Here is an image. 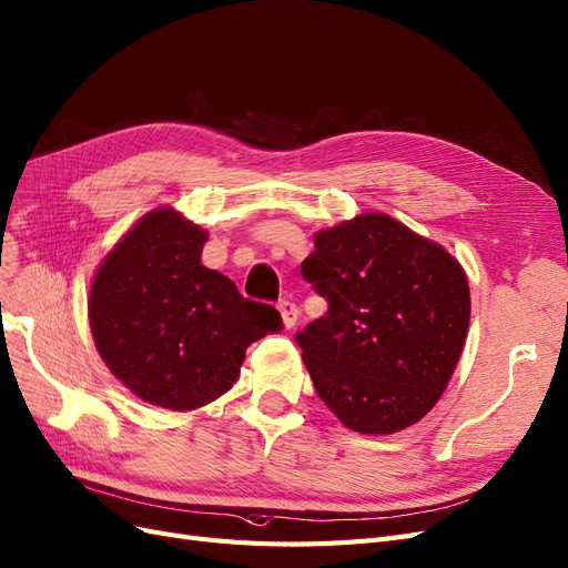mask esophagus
I'll list each match as a JSON object with an SVG mask.
<instances>
[{"instance_id":"34e87169","label":"esophagus","mask_w":568,"mask_h":568,"mask_svg":"<svg viewBox=\"0 0 568 568\" xmlns=\"http://www.w3.org/2000/svg\"><path fill=\"white\" fill-rule=\"evenodd\" d=\"M278 311L283 316V323L285 327H295L297 325V318H300V308L295 302H287V300H281L278 302Z\"/></svg>"}]
</instances>
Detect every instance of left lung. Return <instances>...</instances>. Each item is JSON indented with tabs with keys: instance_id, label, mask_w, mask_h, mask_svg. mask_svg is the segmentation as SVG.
<instances>
[{
	"instance_id": "obj_1",
	"label": "left lung",
	"mask_w": 568,
	"mask_h": 568,
	"mask_svg": "<svg viewBox=\"0 0 568 568\" xmlns=\"http://www.w3.org/2000/svg\"><path fill=\"white\" fill-rule=\"evenodd\" d=\"M302 276L327 300L297 332L321 400L365 435L403 430L435 407L460 358L470 290L449 252L367 213L323 229Z\"/></svg>"
}]
</instances>
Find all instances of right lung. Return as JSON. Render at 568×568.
<instances>
[{
    "mask_svg": "<svg viewBox=\"0 0 568 568\" xmlns=\"http://www.w3.org/2000/svg\"><path fill=\"white\" fill-rule=\"evenodd\" d=\"M207 234L173 207L146 213L100 264L89 321L100 358L140 400L189 412L236 384L245 348L283 329L201 264Z\"/></svg>",
    "mask_w": 568,
    "mask_h": 568,
    "instance_id": "add662e5",
    "label": "right lung"
}]
</instances>
